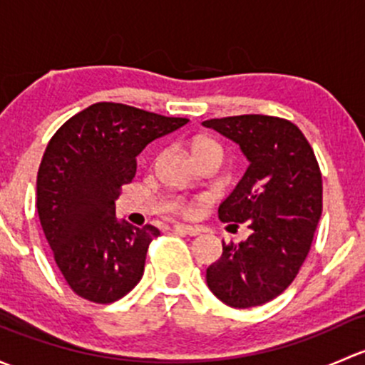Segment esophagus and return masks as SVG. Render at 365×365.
I'll list each match as a JSON object with an SVG mask.
<instances>
[{
	"mask_svg": "<svg viewBox=\"0 0 365 365\" xmlns=\"http://www.w3.org/2000/svg\"><path fill=\"white\" fill-rule=\"evenodd\" d=\"M176 231H182V233L189 235V237H197V235L203 233L200 226H187V224H175Z\"/></svg>",
	"mask_w": 365,
	"mask_h": 365,
	"instance_id": "esophagus-1",
	"label": "esophagus"
}]
</instances>
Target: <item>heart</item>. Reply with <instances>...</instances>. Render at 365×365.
I'll return each mask as SVG.
<instances>
[{"label":"heart","mask_w":365,"mask_h":365,"mask_svg":"<svg viewBox=\"0 0 365 365\" xmlns=\"http://www.w3.org/2000/svg\"><path fill=\"white\" fill-rule=\"evenodd\" d=\"M201 153H219L220 155V148L215 141H212V139L200 138L192 143V155L197 157L201 155ZM180 212L190 213L192 212V208H190L189 205H180Z\"/></svg>","instance_id":"1"}]
</instances>
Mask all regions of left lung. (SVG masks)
<instances>
[{
  "label": "left lung",
  "mask_w": 365,
  "mask_h": 365,
  "mask_svg": "<svg viewBox=\"0 0 365 365\" xmlns=\"http://www.w3.org/2000/svg\"><path fill=\"white\" fill-rule=\"evenodd\" d=\"M203 127L240 146L249 162L219 206L222 222H247L251 235L226 245L206 268V284L230 307L249 309L281 295L297 277L322 217V173L292 121L264 114L215 118ZM235 224V226H237Z\"/></svg>",
  "instance_id": "1"
}]
</instances>
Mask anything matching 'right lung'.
<instances>
[{"label": "right lung", "mask_w": 365, "mask_h": 365, "mask_svg": "<svg viewBox=\"0 0 365 365\" xmlns=\"http://www.w3.org/2000/svg\"><path fill=\"white\" fill-rule=\"evenodd\" d=\"M187 121L98 102L53 135L36 176V212L73 293L111 304L141 281L148 245L160 231L118 219L120 187L132 182L146 145Z\"/></svg>", "instance_id": "right-lung-1"}]
</instances>
